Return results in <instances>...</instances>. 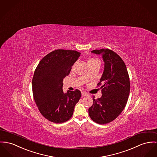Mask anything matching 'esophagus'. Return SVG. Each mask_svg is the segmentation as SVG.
Masks as SVG:
<instances>
[{"mask_svg":"<svg viewBox=\"0 0 157 157\" xmlns=\"http://www.w3.org/2000/svg\"><path fill=\"white\" fill-rule=\"evenodd\" d=\"M81 93H82V95L83 96H88V94L86 92H85V91H82Z\"/></svg>","mask_w":157,"mask_h":157,"instance_id":"34e87169","label":"esophagus"}]
</instances>
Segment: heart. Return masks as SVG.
Instances as JSON below:
<instances>
[{"label": "heart", "instance_id": "b5f03b06", "mask_svg": "<svg viewBox=\"0 0 157 157\" xmlns=\"http://www.w3.org/2000/svg\"><path fill=\"white\" fill-rule=\"evenodd\" d=\"M97 60H95V59H90V60H89L88 61V62H90V61H96Z\"/></svg>", "mask_w": 157, "mask_h": 157}]
</instances>
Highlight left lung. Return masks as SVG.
Masks as SVG:
<instances>
[{"instance_id": "obj_1", "label": "left lung", "mask_w": 157, "mask_h": 157, "mask_svg": "<svg viewBox=\"0 0 157 157\" xmlns=\"http://www.w3.org/2000/svg\"><path fill=\"white\" fill-rule=\"evenodd\" d=\"M92 53L101 55L105 63L104 71L98 86L102 96L95 99L88 109V114L94 122L107 124L116 119L127 104L130 90V83L124 62L115 52L109 49H95Z\"/></svg>"}]
</instances>
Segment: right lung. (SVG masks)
Listing matches in <instances>:
<instances>
[{"label":"right lung","instance_id":"right-lung-1","mask_svg":"<svg viewBox=\"0 0 157 157\" xmlns=\"http://www.w3.org/2000/svg\"><path fill=\"white\" fill-rule=\"evenodd\" d=\"M81 53L57 49L45 56L38 64L32 79L33 98L40 113L48 120L62 123L72 117L81 93L63 91V79L67 76Z\"/></svg>","mask_w":157,"mask_h":157}]
</instances>
